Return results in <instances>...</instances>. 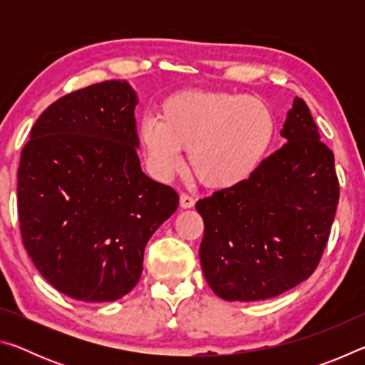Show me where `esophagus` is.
Returning a JSON list of instances; mask_svg holds the SVG:
<instances>
[{"mask_svg": "<svg viewBox=\"0 0 365 365\" xmlns=\"http://www.w3.org/2000/svg\"><path fill=\"white\" fill-rule=\"evenodd\" d=\"M180 206H182L183 209L193 207V206H195L193 196H190V195H187V193H182V195H180Z\"/></svg>", "mask_w": 365, "mask_h": 365, "instance_id": "esophagus-1", "label": "esophagus"}]
</instances>
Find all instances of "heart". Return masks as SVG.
I'll list each match as a JSON object with an SVG mask.
<instances>
[{"label":"heart","mask_w":365,"mask_h":365,"mask_svg":"<svg viewBox=\"0 0 365 365\" xmlns=\"http://www.w3.org/2000/svg\"><path fill=\"white\" fill-rule=\"evenodd\" d=\"M275 117L264 101L233 91L187 90L165 98L159 117L140 122L138 141L160 178L183 168L211 188H232L261 168L275 138Z\"/></svg>","instance_id":"b5f03b06"}]
</instances>
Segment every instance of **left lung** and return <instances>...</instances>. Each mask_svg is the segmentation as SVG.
<instances>
[{"instance_id":"left-lung-1","label":"left lung","mask_w":365,"mask_h":365,"mask_svg":"<svg viewBox=\"0 0 365 365\" xmlns=\"http://www.w3.org/2000/svg\"><path fill=\"white\" fill-rule=\"evenodd\" d=\"M285 140L248 180L196 202L205 279L225 301H262L312 275L329 242L339 185L333 153L296 96Z\"/></svg>"}]
</instances>
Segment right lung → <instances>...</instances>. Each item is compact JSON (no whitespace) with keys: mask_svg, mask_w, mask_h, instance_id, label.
I'll return each instance as SVG.
<instances>
[{"mask_svg":"<svg viewBox=\"0 0 365 365\" xmlns=\"http://www.w3.org/2000/svg\"><path fill=\"white\" fill-rule=\"evenodd\" d=\"M125 80L53 103L30 132L17 172L22 242L43 279L78 301H115L143 270L148 240L178 207L174 188L140 165Z\"/></svg>","mask_w":365,"mask_h":365,"instance_id":"right-lung-1","label":"right lung"}]
</instances>
